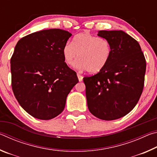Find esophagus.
I'll return each mask as SVG.
<instances>
[{
	"instance_id": "obj_1",
	"label": "esophagus",
	"mask_w": 157,
	"mask_h": 157,
	"mask_svg": "<svg viewBox=\"0 0 157 157\" xmlns=\"http://www.w3.org/2000/svg\"><path fill=\"white\" fill-rule=\"evenodd\" d=\"M78 78L79 82H82V79H83V76H82L81 75H79V74H78Z\"/></svg>"
}]
</instances>
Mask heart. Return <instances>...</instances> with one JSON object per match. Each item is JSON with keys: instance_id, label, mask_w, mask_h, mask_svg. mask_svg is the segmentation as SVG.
<instances>
[{"instance_id": "1", "label": "heart", "mask_w": 157, "mask_h": 157, "mask_svg": "<svg viewBox=\"0 0 157 157\" xmlns=\"http://www.w3.org/2000/svg\"><path fill=\"white\" fill-rule=\"evenodd\" d=\"M111 55L109 41L89 33L75 36L72 43L68 42L63 48V56L68 65L73 66L79 57L76 67L79 70H87L90 73L102 71Z\"/></svg>"}]
</instances>
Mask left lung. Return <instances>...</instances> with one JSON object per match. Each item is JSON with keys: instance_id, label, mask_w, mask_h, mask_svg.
I'll return each mask as SVG.
<instances>
[{"instance_id": "1", "label": "left lung", "mask_w": 157, "mask_h": 157, "mask_svg": "<svg viewBox=\"0 0 157 157\" xmlns=\"http://www.w3.org/2000/svg\"><path fill=\"white\" fill-rule=\"evenodd\" d=\"M98 35L109 41L111 55L105 67L84 77L89 110L105 121L129 113L136 105L144 86L146 61L139 44L122 30H100Z\"/></svg>"}]
</instances>
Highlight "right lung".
Returning <instances> with one entry per match:
<instances>
[{
	"label": "right lung",
	"mask_w": 157,
	"mask_h": 157,
	"mask_svg": "<svg viewBox=\"0 0 157 157\" xmlns=\"http://www.w3.org/2000/svg\"><path fill=\"white\" fill-rule=\"evenodd\" d=\"M72 34L44 30L21 38L11 61L12 87L23 109L40 120L62 112L67 95L79 82L64 62L63 48Z\"/></svg>",
	"instance_id": "obj_1"
}]
</instances>
